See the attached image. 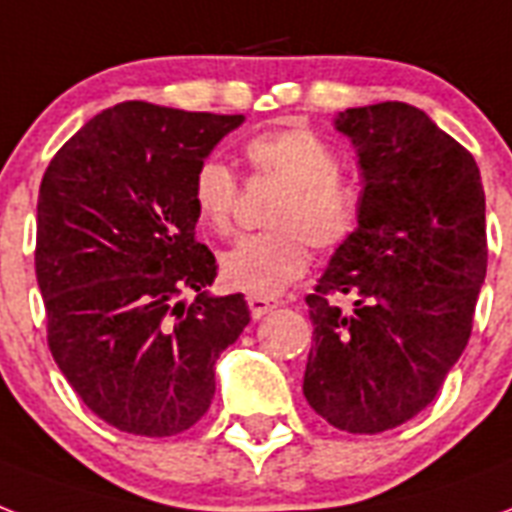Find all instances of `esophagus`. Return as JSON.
<instances>
[{
    "instance_id": "34e87169",
    "label": "esophagus",
    "mask_w": 512,
    "mask_h": 512,
    "mask_svg": "<svg viewBox=\"0 0 512 512\" xmlns=\"http://www.w3.org/2000/svg\"><path fill=\"white\" fill-rule=\"evenodd\" d=\"M277 307L275 299H267V296H248V310L256 320L264 318L267 312H272Z\"/></svg>"
}]
</instances>
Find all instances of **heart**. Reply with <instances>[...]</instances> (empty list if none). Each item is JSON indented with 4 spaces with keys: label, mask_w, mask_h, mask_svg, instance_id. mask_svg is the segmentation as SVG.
Listing matches in <instances>:
<instances>
[{
    "label": "heart",
    "mask_w": 512,
    "mask_h": 512,
    "mask_svg": "<svg viewBox=\"0 0 512 512\" xmlns=\"http://www.w3.org/2000/svg\"><path fill=\"white\" fill-rule=\"evenodd\" d=\"M253 176L272 181L280 192L269 205L267 232L245 237L221 256L224 283L251 296H275L304 275L307 245L334 253L358 232V189L342 176L334 146L307 128L269 130L245 144ZM240 186L221 160H205L194 170L192 205L213 235L235 227Z\"/></svg>",
    "instance_id": "1"
}]
</instances>
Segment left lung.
Returning <instances> with one entry per match:
<instances>
[{
  "label": "left lung",
  "instance_id": "obj_1",
  "mask_svg": "<svg viewBox=\"0 0 512 512\" xmlns=\"http://www.w3.org/2000/svg\"><path fill=\"white\" fill-rule=\"evenodd\" d=\"M336 130L358 146L360 221L307 296L304 398L328 425L376 435L430 406L467 347L486 197L473 154L417 106L347 109ZM342 292L350 313L333 301Z\"/></svg>",
  "mask_w": 512,
  "mask_h": 512
}]
</instances>
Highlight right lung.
<instances>
[{"label":"right lung","instance_id":"right-lung-1","mask_svg":"<svg viewBox=\"0 0 512 512\" xmlns=\"http://www.w3.org/2000/svg\"><path fill=\"white\" fill-rule=\"evenodd\" d=\"M243 114L146 101L104 109L47 165L37 283L47 347L82 403L122 433L165 438L208 411L216 360L251 323L243 293L208 296L192 178ZM197 292L186 305L180 299Z\"/></svg>","mask_w":512,"mask_h":512}]
</instances>
